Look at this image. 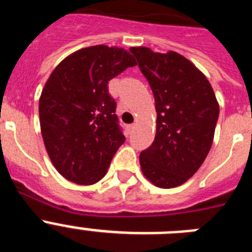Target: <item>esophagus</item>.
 Returning a JSON list of instances; mask_svg holds the SVG:
<instances>
[{"label":"esophagus","mask_w":252,"mask_h":252,"mask_svg":"<svg viewBox=\"0 0 252 252\" xmlns=\"http://www.w3.org/2000/svg\"><path fill=\"white\" fill-rule=\"evenodd\" d=\"M133 128H135V125H128L127 126V130H128V132H132L133 131Z\"/></svg>","instance_id":"34e87169"}]
</instances>
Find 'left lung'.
<instances>
[{
  "label": "left lung",
  "mask_w": 252,
  "mask_h": 252,
  "mask_svg": "<svg viewBox=\"0 0 252 252\" xmlns=\"http://www.w3.org/2000/svg\"><path fill=\"white\" fill-rule=\"evenodd\" d=\"M155 98L157 133L140 154L146 178L159 188L186 183L203 164L215 136L220 106L203 73L175 51L131 48Z\"/></svg>",
  "instance_id": "1"
}]
</instances>
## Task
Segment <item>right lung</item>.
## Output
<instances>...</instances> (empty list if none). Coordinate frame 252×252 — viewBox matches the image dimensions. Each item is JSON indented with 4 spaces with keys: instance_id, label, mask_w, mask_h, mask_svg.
I'll return each instance as SVG.
<instances>
[{
    "instance_id": "add662e5",
    "label": "right lung",
    "mask_w": 252,
    "mask_h": 252,
    "mask_svg": "<svg viewBox=\"0 0 252 252\" xmlns=\"http://www.w3.org/2000/svg\"><path fill=\"white\" fill-rule=\"evenodd\" d=\"M133 65L127 50L94 45L66 57L46 81L40 127L49 158L65 179L90 186L107 173L126 140L108 82Z\"/></svg>"
}]
</instances>
